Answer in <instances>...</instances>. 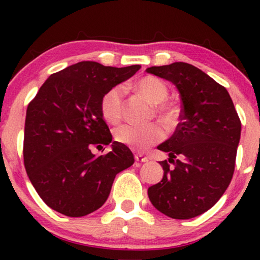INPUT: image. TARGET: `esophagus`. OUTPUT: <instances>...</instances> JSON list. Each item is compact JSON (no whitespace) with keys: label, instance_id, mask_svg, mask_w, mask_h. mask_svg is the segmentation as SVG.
Returning <instances> with one entry per match:
<instances>
[{"label":"esophagus","instance_id":"34e87169","mask_svg":"<svg viewBox=\"0 0 260 260\" xmlns=\"http://www.w3.org/2000/svg\"><path fill=\"white\" fill-rule=\"evenodd\" d=\"M135 159H136L137 162H148V157L147 156H144L143 154H136L135 155Z\"/></svg>","mask_w":260,"mask_h":260}]
</instances>
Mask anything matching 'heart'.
Masks as SVG:
<instances>
[{
	"mask_svg": "<svg viewBox=\"0 0 260 260\" xmlns=\"http://www.w3.org/2000/svg\"><path fill=\"white\" fill-rule=\"evenodd\" d=\"M135 88L144 95L145 99L155 105V113L166 125H174L179 119L181 109L177 103L168 101L169 90L165 81L154 76H145L135 83ZM124 87L116 85L109 88L101 99V111L109 123L116 124L122 119ZM163 130L157 124H149L137 126L133 124H124L115 131L116 141L135 150H145L151 145L162 141Z\"/></svg>",
	"mask_w": 260,
	"mask_h": 260,
	"instance_id": "obj_1",
	"label": "heart"
}]
</instances>
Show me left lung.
Masks as SVG:
<instances>
[{
	"label": "left lung",
	"instance_id": "left-lung-1",
	"mask_svg": "<svg viewBox=\"0 0 260 260\" xmlns=\"http://www.w3.org/2000/svg\"><path fill=\"white\" fill-rule=\"evenodd\" d=\"M148 73L172 81L182 109L175 133L158 150L161 182L149 187L156 209L173 219H190L214 206L231 183L241 122L230 93L208 74L187 62L152 66Z\"/></svg>",
	"mask_w": 260,
	"mask_h": 260
}]
</instances>
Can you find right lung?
Instances as JSON below:
<instances>
[{
	"label": "right lung",
	"mask_w": 260,
	"mask_h": 260,
	"mask_svg": "<svg viewBox=\"0 0 260 260\" xmlns=\"http://www.w3.org/2000/svg\"><path fill=\"white\" fill-rule=\"evenodd\" d=\"M140 69L74 63L48 77L28 104L24 168L48 207L73 218L90 214L104 205L117 174L134 165L133 152L119 142L106 155L91 149L112 141L101 111L103 94Z\"/></svg>",
	"instance_id": "obj_1"
}]
</instances>
